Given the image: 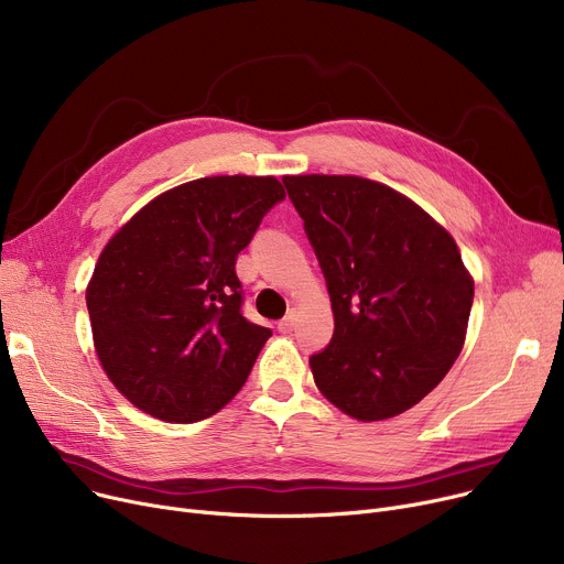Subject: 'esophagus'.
Instances as JSON below:
<instances>
[{
  "mask_svg": "<svg viewBox=\"0 0 564 564\" xmlns=\"http://www.w3.org/2000/svg\"><path fill=\"white\" fill-rule=\"evenodd\" d=\"M297 317H300V315H297V311H294V308H292V311H288V315L279 322V329H281L283 334L292 332L294 327H297Z\"/></svg>",
  "mask_w": 564,
  "mask_h": 564,
  "instance_id": "34e87169",
  "label": "esophagus"
}]
</instances>
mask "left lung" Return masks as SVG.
Instances as JSON below:
<instances>
[{
  "mask_svg": "<svg viewBox=\"0 0 564 564\" xmlns=\"http://www.w3.org/2000/svg\"><path fill=\"white\" fill-rule=\"evenodd\" d=\"M327 279L334 338L315 387L347 416L387 421L457 361L473 276L453 235L419 203L361 175H283Z\"/></svg>",
  "mask_w": 564,
  "mask_h": 564,
  "instance_id": "8db88e82",
  "label": "left lung"
}]
</instances>
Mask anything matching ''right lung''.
Returning <instances> with one entry per match:
<instances>
[{"label": "right lung", "instance_id": "obj_1", "mask_svg": "<svg viewBox=\"0 0 564 564\" xmlns=\"http://www.w3.org/2000/svg\"><path fill=\"white\" fill-rule=\"evenodd\" d=\"M285 196L274 175H207L145 203L105 245L86 308L98 361L126 400L196 423L245 387L270 329L240 306L235 260Z\"/></svg>", "mask_w": 564, "mask_h": 564}]
</instances>
